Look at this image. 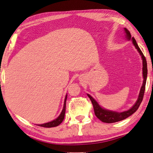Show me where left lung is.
Returning <instances> with one entry per match:
<instances>
[{
	"label": "left lung",
	"instance_id": "obj_1",
	"mask_svg": "<svg viewBox=\"0 0 153 153\" xmlns=\"http://www.w3.org/2000/svg\"><path fill=\"white\" fill-rule=\"evenodd\" d=\"M125 33V36L126 39L128 40H131L132 43L135 47L136 50L140 54V56H141L142 61H143V84L140 87L139 94H138V99L136 101V103H134L131 108H129L127 111H123V112H117V111H110V110H107L105 108H103L98 103L97 101L95 100L94 98L91 97V95H89V94H87L89 99L91 101L93 104L94 110V113L97 117L101 121H102L103 123H117V122L126 119L128 117H129L130 115H131L132 114L135 113L137 111V109L139 107V105L141 103L142 100H143V95H144V91H145V87H146V79H147V74H148V68H147V62H146V57L144 56L143 52H141V50H140L139 47H138L137 42H136V40L134 39V37H131V33L128 30L127 28H124Z\"/></svg>",
	"mask_w": 153,
	"mask_h": 153
}]
</instances>
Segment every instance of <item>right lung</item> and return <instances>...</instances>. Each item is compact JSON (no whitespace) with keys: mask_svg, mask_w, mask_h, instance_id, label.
<instances>
[{"mask_svg":"<svg viewBox=\"0 0 153 153\" xmlns=\"http://www.w3.org/2000/svg\"><path fill=\"white\" fill-rule=\"evenodd\" d=\"M67 99V94L66 95V97H65L64 99V107H63V109L62 112H61L60 115L58 116L57 118L54 119V120L49 122V123L41 124V125H37L38 126H40V127H47V128H50V127H56V126L59 125L61 123H62L63 120L64 119L65 116V113H66V102Z\"/></svg>","mask_w":153,"mask_h":153,"instance_id":"right-lung-1","label":"right lung"}]
</instances>
